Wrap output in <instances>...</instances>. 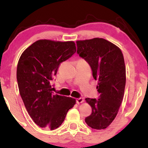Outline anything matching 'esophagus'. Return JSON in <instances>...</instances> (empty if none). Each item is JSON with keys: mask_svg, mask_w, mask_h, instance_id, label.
Listing matches in <instances>:
<instances>
[{"mask_svg": "<svg viewBox=\"0 0 148 148\" xmlns=\"http://www.w3.org/2000/svg\"><path fill=\"white\" fill-rule=\"evenodd\" d=\"M76 102L77 104H81V103L84 102V98H79L76 100Z\"/></svg>", "mask_w": 148, "mask_h": 148, "instance_id": "34e87169", "label": "esophagus"}]
</instances>
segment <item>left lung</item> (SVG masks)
Wrapping results in <instances>:
<instances>
[{"label":"left lung","instance_id":"obj_1","mask_svg":"<svg viewBox=\"0 0 148 148\" xmlns=\"http://www.w3.org/2000/svg\"><path fill=\"white\" fill-rule=\"evenodd\" d=\"M77 52L88 62L100 94L98 99L86 98L92 114L85 121L92 129H106L114 121L123 101L126 83L123 54L118 46L103 38L78 40Z\"/></svg>","mask_w":148,"mask_h":148}]
</instances>
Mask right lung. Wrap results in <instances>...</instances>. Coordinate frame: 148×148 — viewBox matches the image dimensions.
I'll list each match as a JSON object with an SVG mask.
<instances>
[{
  "label": "right lung",
  "instance_id": "obj_1",
  "mask_svg": "<svg viewBox=\"0 0 148 148\" xmlns=\"http://www.w3.org/2000/svg\"><path fill=\"white\" fill-rule=\"evenodd\" d=\"M75 52L73 41L40 40L20 56L17 68L19 94L28 114L40 127L58 128L75 104V98L53 93L51 85L60 64Z\"/></svg>",
  "mask_w": 148,
  "mask_h": 148
}]
</instances>
